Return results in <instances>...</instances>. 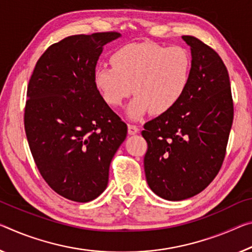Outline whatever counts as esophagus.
<instances>
[{"instance_id":"esophagus-1","label":"esophagus","mask_w":252,"mask_h":252,"mask_svg":"<svg viewBox=\"0 0 252 252\" xmlns=\"http://www.w3.org/2000/svg\"><path fill=\"white\" fill-rule=\"evenodd\" d=\"M127 131H129V134L131 135L137 134L139 132V127L134 125H129L127 126Z\"/></svg>"}]
</instances>
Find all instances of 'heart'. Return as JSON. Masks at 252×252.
<instances>
[{"label":"heart","instance_id":"b5f03b06","mask_svg":"<svg viewBox=\"0 0 252 252\" xmlns=\"http://www.w3.org/2000/svg\"><path fill=\"white\" fill-rule=\"evenodd\" d=\"M112 67H97L94 85L111 106H120L135 94L127 106L133 120L148 112L165 114L178 104L189 89L193 59L182 46L165 47L135 42L120 48L111 58Z\"/></svg>","mask_w":252,"mask_h":252}]
</instances>
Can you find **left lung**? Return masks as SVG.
<instances>
[{
    "label": "left lung",
    "mask_w": 252,
    "mask_h": 252,
    "mask_svg": "<svg viewBox=\"0 0 252 252\" xmlns=\"http://www.w3.org/2000/svg\"><path fill=\"white\" fill-rule=\"evenodd\" d=\"M191 77L169 112L145 125L143 159L150 189L167 201H183L205 189L221 168L233 121L226 67L215 51L191 35Z\"/></svg>",
    "instance_id": "1"
}]
</instances>
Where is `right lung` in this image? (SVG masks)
Returning <instances> with one entry per match:
<instances>
[{
    "instance_id": "add662e5",
    "label": "right lung",
    "mask_w": 252,
    "mask_h": 252,
    "mask_svg": "<svg viewBox=\"0 0 252 252\" xmlns=\"http://www.w3.org/2000/svg\"><path fill=\"white\" fill-rule=\"evenodd\" d=\"M118 32L76 34L54 43L29 81L25 129L35 165L56 193L93 201L109 183L112 158L127 126L94 85L103 48Z\"/></svg>"
}]
</instances>
